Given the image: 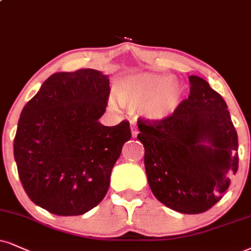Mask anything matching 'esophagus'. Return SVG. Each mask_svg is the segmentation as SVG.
<instances>
[{
    "instance_id": "34e87169",
    "label": "esophagus",
    "mask_w": 251,
    "mask_h": 251,
    "mask_svg": "<svg viewBox=\"0 0 251 251\" xmlns=\"http://www.w3.org/2000/svg\"><path fill=\"white\" fill-rule=\"evenodd\" d=\"M137 135H138V129L137 126H136V123L131 122V136L134 138H136L137 137Z\"/></svg>"
}]
</instances>
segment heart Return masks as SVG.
Segmentation results:
<instances>
[{
    "mask_svg": "<svg viewBox=\"0 0 251 251\" xmlns=\"http://www.w3.org/2000/svg\"><path fill=\"white\" fill-rule=\"evenodd\" d=\"M186 91L171 74L132 73L114 86V98L121 106L141 109L150 122H164L180 109ZM110 107L114 108L113 103Z\"/></svg>",
    "mask_w": 251,
    "mask_h": 251,
    "instance_id": "heart-1",
    "label": "heart"
}]
</instances>
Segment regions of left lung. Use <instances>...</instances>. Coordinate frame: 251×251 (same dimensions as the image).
<instances>
[{
    "label": "left lung",
    "instance_id": "8db88e82",
    "mask_svg": "<svg viewBox=\"0 0 251 251\" xmlns=\"http://www.w3.org/2000/svg\"><path fill=\"white\" fill-rule=\"evenodd\" d=\"M190 95L158 125L138 123L144 166L153 196L182 214L208 211L239 168V141L227 103L209 83L190 75Z\"/></svg>",
    "mask_w": 251,
    "mask_h": 251
}]
</instances>
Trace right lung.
I'll return each instance as SVG.
<instances>
[{"label": "right lung", "mask_w": 251, "mask_h": 251, "mask_svg": "<svg viewBox=\"0 0 251 251\" xmlns=\"http://www.w3.org/2000/svg\"><path fill=\"white\" fill-rule=\"evenodd\" d=\"M109 79L83 69L52 74L22 110L14 141L21 182L52 214L81 215L107 194L111 170L130 140L129 122L106 126Z\"/></svg>", "instance_id": "obj_1"}]
</instances>
